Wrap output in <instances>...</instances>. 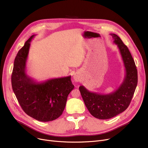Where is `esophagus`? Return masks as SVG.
Masks as SVG:
<instances>
[{
  "label": "esophagus",
  "instance_id": "obj_1",
  "mask_svg": "<svg viewBox=\"0 0 148 148\" xmlns=\"http://www.w3.org/2000/svg\"><path fill=\"white\" fill-rule=\"evenodd\" d=\"M74 80L75 82H79L80 80V77L79 75H74Z\"/></svg>",
  "mask_w": 148,
  "mask_h": 148
}]
</instances>
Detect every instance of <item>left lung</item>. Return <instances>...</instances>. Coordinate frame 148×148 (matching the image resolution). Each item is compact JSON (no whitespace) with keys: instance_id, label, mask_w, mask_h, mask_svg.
I'll return each mask as SVG.
<instances>
[{"instance_id":"obj_1","label":"left lung","mask_w":148,"mask_h":148,"mask_svg":"<svg viewBox=\"0 0 148 148\" xmlns=\"http://www.w3.org/2000/svg\"><path fill=\"white\" fill-rule=\"evenodd\" d=\"M117 45L125 68V78L120 86L108 94H100L89 91L83 86L79 87L85 106L90 113L99 119L114 117L129 106L137 84V70L134 60L127 47L116 34H110Z\"/></svg>"}]
</instances>
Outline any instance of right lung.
I'll use <instances>...</instances> for the list:
<instances>
[{
  "label": "right lung",
  "mask_w": 148,
  "mask_h": 148,
  "mask_svg": "<svg viewBox=\"0 0 148 148\" xmlns=\"http://www.w3.org/2000/svg\"><path fill=\"white\" fill-rule=\"evenodd\" d=\"M32 35L18 51L11 75L12 88L18 101L27 115L41 122L58 118L63 113L68 96L74 88L71 76L36 82L26 73Z\"/></svg>",
  "instance_id": "right-lung-1"
}]
</instances>
